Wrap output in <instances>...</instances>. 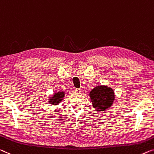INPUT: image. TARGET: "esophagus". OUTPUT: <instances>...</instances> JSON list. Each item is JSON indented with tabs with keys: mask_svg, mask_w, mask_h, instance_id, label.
<instances>
[{
	"mask_svg": "<svg viewBox=\"0 0 154 154\" xmlns=\"http://www.w3.org/2000/svg\"><path fill=\"white\" fill-rule=\"evenodd\" d=\"M75 91V93L77 94V95H79V94H81L82 93V90L80 88H76Z\"/></svg>",
	"mask_w": 154,
	"mask_h": 154,
	"instance_id": "1",
	"label": "esophagus"
}]
</instances>
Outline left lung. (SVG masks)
<instances>
[{
  "mask_svg": "<svg viewBox=\"0 0 154 154\" xmlns=\"http://www.w3.org/2000/svg\"><path fill=\"white\" fill-rule=\"evenodd\" d=\"M89 95L93 108L97 111H103L109 108L115 100L113 89L105 86L95 87Z\"/></svg>",
  "mask_w": 154,
  "mask_h": 154,
  "instance_id": "1",
  "label": "left lung"
}]
</instances>
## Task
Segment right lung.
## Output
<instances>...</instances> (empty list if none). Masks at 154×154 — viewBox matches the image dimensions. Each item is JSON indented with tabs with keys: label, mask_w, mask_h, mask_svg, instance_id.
Returning a JSON list of instances; mask_svg holds the SVG:
<instances>
[{
	"label": "right lung",
	"mask_w": 154,
	"mask_h": 154,
	"mask_svg": "<svg viewBox=\"0 0 154 154\" xmlns=\"http://www.w3.org/2000/svg\"><path fill=\"white\" fill-rule=\"evenodd\" d=\"M64 96H65V93L63 91L57 92V93H55L54 95H52V97H50L48 102L51 104H59V103H60L63 100Z\"/></svg>",
	"instance_id": "add662e5"
}]
</instances>
